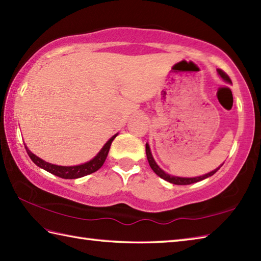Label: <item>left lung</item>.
Instances as JSON below:
<instances>
[{
  "mask_svg": "<svg viewBox=\"0 0 261 261\" xmlns=\"http://www.w3.org/2000/svg\"><path fill=\"white\" fill-rule=\"evenodd\" d=\"M217 73H219V75L224 80V81L226 83H232L230 77H228L226 74L223 72L222 70H220V68H217ZM145 150H146V156H147V161H148V164H150V167L152 168V170L154 172H155L159 177L167 180L168 182H171L173 185H190V184H195V182H198V181H201V180H204L206 178L211 177V175L214 174L217 170H219L223 164H221V166L219 168H216L215 170H213V171L206 173V174H203V175H199V177H193V178H185V177H177V175H172V174H169L167 173L166 171H163V170L158 166V163L155 162V160H154V158L152 155L151 153V148H150V145H148V143H146V146H145Z\"/></svg>",
  "mask_w": 261,
  "mask_h": 261,
  "instance_id": "obj_1",
  "label": "left lung"
}]
</instances>
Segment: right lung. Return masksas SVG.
Returning <instances> with one entry per match:
<instances>
[{"instance_id":"1","label":"right lung","mask_w":261,"mask_h":261,"mask_svg":"<svg viewBox=\"0 0 261 261\" xmlns=\"http://www.w3.org/2000/svg\"><path fill=\"white\" fill-rule=\"evenodd\" d=\"M117 135H118V133L115 134L107 143H106L97 155H95L93 159H91V160L86 163L77 164V166H70V167L56 166V164L46 162L45 160H42V159L38 158L36 154L31 152L29 148L27 147L25 144L24 146H25L27 153H28V155L30 156V159L33 160V162L36 164V166H38L39 168L44 169L46 171H48L63 179H76V178H81V177H84V175H88L90 173L98 171V170L103 166V163L109 153L111 143H113V141L115 140Z\"/></svg>"}]
</instances>
